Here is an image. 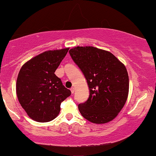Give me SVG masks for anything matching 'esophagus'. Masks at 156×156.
Returning a JSON list of instances; mask_svg holds the SVG:
<instances>
[{
	"instance_id": "esophagus-1",
	"label": "esophagus",
	"mask_w": 156,
	"mask_h": 156,
	"mask_svg": "<svg viewBox=\"0 0 156 156\" xmlns=\"http://www.w3.org/2000/svg\"><path fill=\"white\" fill-rule=\"evenodd\" d=\"M70 91H71L72 94H74V92H75V88L73 87V88H70Z\"/></svg>"
}]
</instances>
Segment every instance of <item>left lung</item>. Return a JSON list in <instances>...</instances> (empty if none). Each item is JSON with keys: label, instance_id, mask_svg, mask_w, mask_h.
<instances>
[{"label": "left lung", "instance_id": "1", "mask_svg": "<svg viewBox=\"0 0 156 156\" xmlns=\"http://www.w3.org/2000/svg\"><path fill=\"white\" fill-rule=\"evenodd\" d=\"M83 73L90 90L88 99L78 105L80 113L94 124H105L119 114L127 101L129 76L121 61L109 51L91 46L69 50Z\"/></svg>", "mask_w": 156, "mask_h": 156}]
</instances>
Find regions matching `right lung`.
I'll return each mask as SVG.
<instances>
[{"instance_id": "1", "label": "right lung", "mask_w": 156, "mask_h": 156, "mask_svg": "<svg viewBox=\"0 0 156 156\" xmlns=\"http://www.w3.org/2000/svg\"><path fill=\"white\" fill-rule=\"evenodd\" d=\"M69 48L48 50L23 65L16 80L19 103L31 119L38 122L52 121L60 112L61 102L71 92L55 74Z\"/></svg>"}]
</instances>
